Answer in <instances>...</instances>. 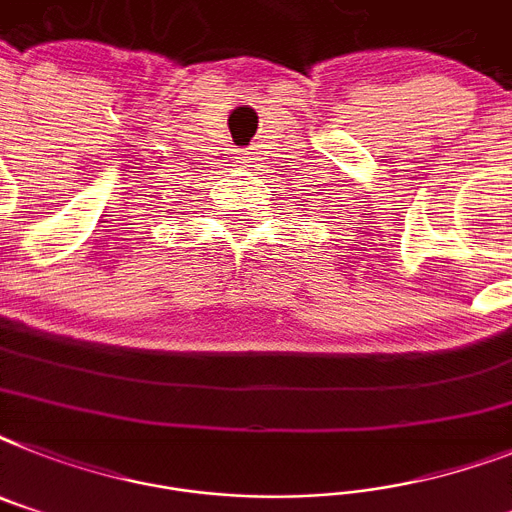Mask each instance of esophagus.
<instances>
[{
	"label": "esophagus",
	"instance_id": "esophagus-1",
	"mask_svg": "<svg viewBox=\"0 0 512 512\" xmlns=\"http://www.w3.org/2000/svg\"><path fill=\"white\" fill-rule=\"evenodd\" d=\"M239 160H242V162H244V165H247V162H252V160H255V157H249V155H242V157H239Z\"/></svg>",
	"mask_w": 512,
	"mask_h": 512
}]
</instances>
